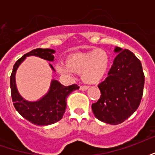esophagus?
<instances>
[{
	"mask_svg": "<svg viewBox=\"0 0 155 155\" xmlns=\"http://www.w3.org/2000/svg\"><path fill=\"white\" fill-rule=\"evenodd\" d=\"M88 88L89 87H88V86H86V85H82V86H81V87H80V90H81V91H86Z\"/></svg>",
	"mask_w": 155,
	"mask_h": 155,
	"instance_id": "esophagus-1",
	"label": "esophagus"
}]
</instances>
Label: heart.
Here are the masks:
<instances>
[{
  "mask_svg": "<svg viewBox=\"0 0 155 155\" xmlns=\"http://www.w3.org/2000/svg\"><path fill=\"white\" fill-rule=\"evenodd\" d=\"M110 57L107 51L97 49L71 55L66 64L59 63L55 69L61 74L71 77L74 73L82 74L84 82L94 84L101 81L108 72Z\"/></svg>",
  "mask_w": 155,
  "mask_h": 155,
  "instance_id": "b5f03b06",
  "label": "heart"
}]
</instances>
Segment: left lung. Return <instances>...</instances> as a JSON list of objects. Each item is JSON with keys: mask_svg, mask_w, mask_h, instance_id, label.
<instances>
[{"mask_svg": "<svg viewBox=\"0 0 155 155\" xmlns=\"http://www.w3.org/2000/svg\"><path fill=\"white\" fill-rule=\"evenodd\" d=\"M108 77L98 87L101 95L92 104L94 116L102 122L119 124L135 112L143 96L144 74L141 62L129 50L115 47Z\"/></svg>", "mask_w": 155, "mask_h": 155, "instance_id": "8db88e82", "label": "left lung"}]
</instances>
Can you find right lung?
Segmentation results:
<instances>
[{
  "instance_id": "obj_1",
  "label": "right lung",
  "mask_w": 155,
  "mask_h": 155,
  "mask_svg": "<svg viewBox=\"0 0 155 155\" xmlns=\"http://www.w3.org/2000/svg\"><path fill=\"white\" fill-rule=\"evenodd\" d=\"M55 51L52 49H35L24 54L15 62L13 67L10 84L12 101L15 110L25 120L39 126H45L58 122L62 119L66 109V99L72 91L79 89L77 84L64 86L58 81L52 80L48 93L37 101H28L19 94L15 84V73L19 65L27 56L34 55L48 61H54ZM51 69L54 71L50 64Z\"/></svg>"
}]
</instances>
